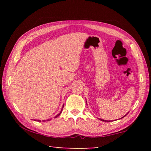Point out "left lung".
Here are the masks:
<instances>
[{
    "label": "left lung",
    "instance_id": "8db88e82",
    "mask_svg": "<svg viewBox=\"0 0 151 151\" xmlns=\"http://www.w3.org/2000/svg\"><path fill=\"white\" fill-rule=\"evenodd\" d=\"M86 104H87V103H86ZM128 113H129V112H128ZM128 113L127 114H125V115L124 116H122V118H121V119H122V118H123V117H124L125 116H127V114H128ZM99 120H100V121H104V122H110V121H106V120H103V119H99Z\"/></svg>",
    "mask_w": 151,
    "mask_h": 151
}]
</instances>
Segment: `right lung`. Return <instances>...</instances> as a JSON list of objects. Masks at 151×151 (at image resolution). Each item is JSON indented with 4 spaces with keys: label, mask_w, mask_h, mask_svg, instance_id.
Wrapping results in <instances>:
<instances>
[{
    "label": "right lung",
    "mask_w": 151,
    "mask_h": 151,
    "mask_svg": "<svg viewBox=\"0 0 151 151\" xmlns=\"http://www.w3.org/2000/svg\"><path fill=\"white\" fill-rule=\"evenodd\" d=\"M64 105H65V104H63V107H62V109H61V111H60V113H58V114H57V115H56L55 116V118H57V117L58 116H59L60 115V114H61V112H62V111H63V107H64ZM50 120H51V119H47V121H50ZM34 121H37V120H34ZM37 121H39V122H41V121H40V120H37ZM43 122H44V121H46V120H43V121H42Z\"/></svg>",
    "instance_id": "add662e5"
}]
</instances>
